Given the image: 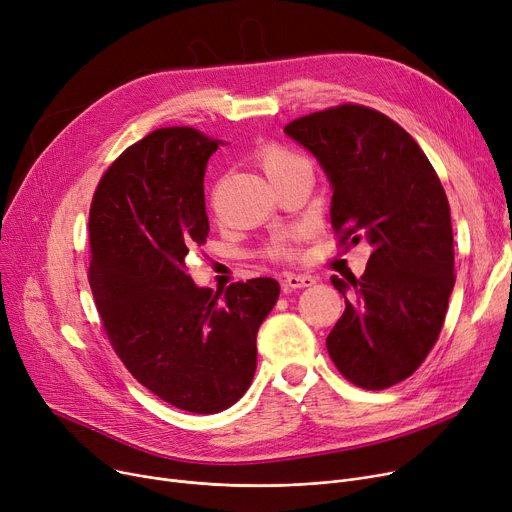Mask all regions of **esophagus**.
Wrapping results in <instances>:
<instances>
[{"instance_id":"1","label":"esophagus","mask_w":512,"mask_h":512,"mask_svg":"<svg viewBox=\"0 0 512 512\" xmlns=\"http://www.w3.org/2000/svg\"><path fill=\"white\" fill-rule=\"evenodd\" d=\"M285 289H300V287H310L314 285V279L310 275H296V273H287L281 279Z\"/></svg>"}]
</instances>
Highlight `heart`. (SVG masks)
<instances>
[{
  "label": "heart",
  "instance_id": "b5f03b06",
  "mask_svg": "<svg viewBox=\"0 0 512 512\" xmlns=\"http://www.w3.org/2000/svg\"><path fill=\"white\" fill-rule=\"evenodd\" d=\"M258 164L262 166V170L275 183H279L281 179H285L287 175L296 173L300 168H310V160L306 156H302L300 152L287 148V145L281 143H269L260 148L258 152ZM300 239L302 233L300 231H291L285 235L275 237L269 248H266V254L275 260H294L300 256Z\"/></svg>",
  "mask_w": 512,
  "mask_h": 512
}]
</instances>
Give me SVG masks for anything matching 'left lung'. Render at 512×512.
Listing matches in <instances>:
<instances>
[{"mask_svg":"<svg viewBox=\"0 0 512 512\" xmlns=\"http://www.w3.org/2000/svg\"><path fill=\"white\" fill-rule=\"evenodd\" d=\"M285 133L319 158L331 181L339 246L369 241L364 275L331 283L346 310L327 350L350 383L392 387L440 337L454 287V239L435 168L396 120L360 104L300 116Z\"/></svg>","mask_w":512,"mask_h":512,"instance_id":"8db88e82","label":"left lung"}]
</instances>
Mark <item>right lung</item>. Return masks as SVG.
Returning <instances> with one entry per match:
<instances>
[{"mask_svg":"<svg viewBox=\"0 0 512 512\" xmlns=\"http://www.w3.org/2000/svg\"><path fill=\"white\" fill-rule=\"evenodd\" d=\"M218 145L191 127L156 129L108 166L89 208V285L112 350L152 394L198 415L246 394L279 298L271 277L221 296L185 273L210 231L204 173Z\"/></svg>","mask_w":512,"mask_h":512,"instance_id":"1","label":"right lung"}]
</instances>
